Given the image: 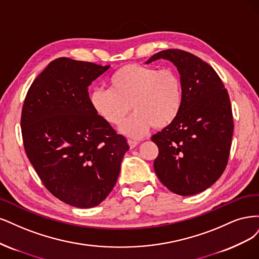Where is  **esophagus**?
<instances>
[{
    "mask_svg": "<svg viewBox=\"0 0 259 259\" xmlns=\"http://www.w3.org/2000/svg\"><path fill=\"white\" fill-rule=\"evenodd\" d=\"M128 144H129L130 148H135L136 146L139 145V142L136 140H128Z\"/></svg>",
    "mask_w": 259,
    "mask_h": 259,
    "instance_id": "obj_1",
    "label": "esophagus"
}]
</instances>
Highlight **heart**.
I'll return each mask as SVG.
<instances>
[{
  "instance_id": "1",
  "label": "heart",
  "mask_w": 259,
  "mask_h": 259,
  "mask_svg": "<svg viewBox=\"0 0 259 259\" xmlns=\"http://www.w3.org/2000/svg\"><path fill=\"white\" fill-rule=\"evenodd\" d=\"M111 88L95 89L90 104L96 114L111 126H121L130 138H143L151 128L163 129L178 118L184 90L180 75L172 69L129 63L121 66L110 78Z\"/></svg>"
}]
</instances>
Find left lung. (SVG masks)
<instances>
[{
  "mask_svg": "<svg viewBox=\"0 0 259 259\" xmlns=\"http://www.w3.org/2000/svg\"><path fill=\"white\" fill-rule=\"evenodd\" d=\"M158 59L178 68L184 102L178 118L152 137L159 149L154 169L172 193L199 194L221 178L228 163L233 132L228 91L212 66L193 54L166 49L146 63Z\"/></svg>",
  "mask_w": 259,
  "mask_h": 259,
  "instance_id": "obj_1",
  "label": "left lung"
}]
</instances>
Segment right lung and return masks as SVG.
Wrapping results in <instances>:
<instances>
[{"instance_id": "1", "label": "right lung", "mask_w": 259, "mask_h": 259, "mask_svg": "<svg viewBox=\"0 0 259 259\" xmlns=\"http://www.w3.org/2000/svg\"><path fill=\"white\" fill-rule=\"evenodd\" d=\"M108 69L58 58L32 82L22 106L23 146L33 168L56 198L80 208L111 193L129 149L90 104L89 85Z\"/></svg>"}]
</instances>
